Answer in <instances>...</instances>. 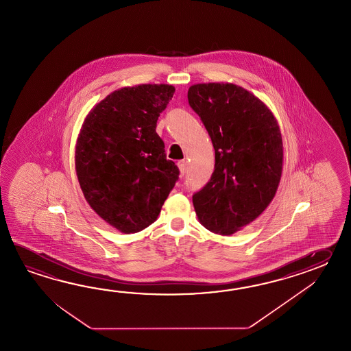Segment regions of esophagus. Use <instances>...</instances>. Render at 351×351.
Returning <instances> with one entry per match:
<instances>
[{
  "instance_id": "obj_1",
  "label": "esophagus",
  "mask_w": 351,
  "mask_h": 351,
  "mask_svg": "<svg viewBox=\"0 0 351 351\" xmlns=\"http://www.w3.org/2000/svg\"><path fill=\"white\" fill-rule=\"evenodd\" d=\"M186 165H188V163H186V159H183V160H179L178 168L179 171H180V173H182V174H184V173H186Z\"/></svg>"
}]
</instances>
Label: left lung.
Here are the masks:
<instances>
[{
	"mask_svg": "<svg viewBox=\"0 0 351 351\" xmlns=\"http://www.w3.org/2000/svg\"><path fill=\"white\" fill-rule=\"evenodd\" d=\"M188 103L201 118L216 153L215 171L193 194L194 209L209 231L228 236L267 208L282 173V138L274 114L234 84H197Z\"/></svg>",
	"mask_w": 351,
	"mask_h": 351,
	"instance_id": "1",
	"label": "left lung"
}]
</instances>
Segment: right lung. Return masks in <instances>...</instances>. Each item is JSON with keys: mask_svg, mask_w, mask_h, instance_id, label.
Here are the masks:
<instances>
[{"mask_svg": "<svg viewBox=\"0 0 351 351\" xmlns=\"http://www.w3.org/2000/svg\"><path fill=\"white\" fill-rule=\"evenodd\" d=\"M174 86L144 84L105 97L82 124L75 167L82 193L105 222L135 233L157 219L179 178L157 134Z\"/></svg>", "mask_w": 351, "mask_h": 351, "instance_id": "obj_1", "label": "right lung"}]
</instances>
